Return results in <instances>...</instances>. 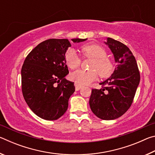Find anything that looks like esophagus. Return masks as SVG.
Instances as JSON below:
<instances>
[{"mask_svg": "<svg viewBox=\"0 0 155 155\" xmlns=\"http://www.w3.org/2000/svg\"><path fill=\"white\" fill-rule=\"evenodd\" d=\"M74 85H75V90L76 91H78L81 88V86L80 85H78L77 83H74Z\"/></svg>", "mask_w": 155, "mask_h": 155, "instance_id": "obj_1", "label": "esophagus"}]
</instances>
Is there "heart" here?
I'll return each instance as SVG.
<instances>
[{
  "mask_svg": "<svg viewBox=\"0 0 155 155\" xmlns=\"http://www.w3.org/2000/svg\"><path fill=\"white\" fill-rule=\"evenodd\" d=\"M81 52L83 58L92 60L90 70H77L70 74V78L80 85H85L95 81L98 74L101 78L111 76L114 69V62L107 56L105 48L97 44H88L81 47ZM65 64L70 69L75 70L80 66L81 59L74 50L68 49L65 54Z\"/></svg>",
  "mask_w": 155,
  "mask_h": 155,
  "instance_id": "obj_1",
  "label": "heart"
}]
</instances>
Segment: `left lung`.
I'll use <instances>...</instances> for the list:
<instances>
[{
	"label": "left lung",
	"mask_w": 155,
	"mask_h": 155,
	"mask_svg": "<svg viewBox=\"0 0 155 155\" xmlns=\"http://www.w3.org/2000/svg\"><path fill=\"white\" fill-rule=\"evenodd\" d=\"M114 54L117 65L111 77L92 89L91 111L102 120H115L125 114L133 101L140 81L137 61L130 49L119 41L108 38L104 41Z\"/></svg>",
	"instance_id": "obj_1"
}]
</instances>
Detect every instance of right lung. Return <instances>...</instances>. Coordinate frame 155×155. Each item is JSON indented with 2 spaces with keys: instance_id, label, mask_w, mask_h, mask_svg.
Returning a JSON list of instances; mask_svg holds the SVG:
<instances>
[{
  "instance_id": "right-lung-1",
  "label": "right lung",
  "mask_w": 155,
  "mask_h": 155,
  "mask_svg": "<svg viewBox=\"0 0 155 155\" xmlns=\"http://www.w3.org/2000/svg\"><path fill=\"white\" fill-rule=\"evenodd\" d=\"M87 39H72L74 43ZM71 46L67 39H49L31 51L21 70L22 91L34 114L46 120L59 119L67 111L74 92V83L65 79L68 71L65 54Z\"/></svg>"
}]
</instances>
